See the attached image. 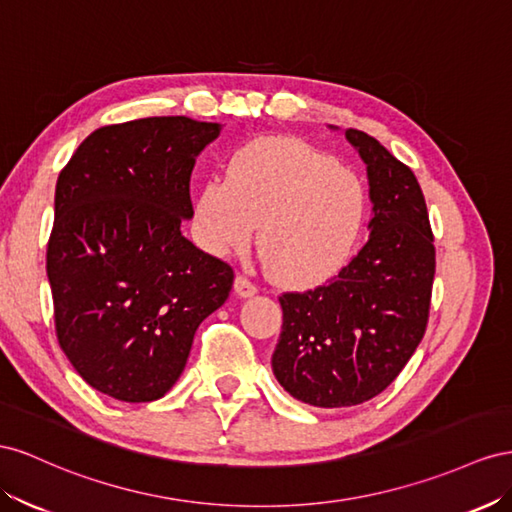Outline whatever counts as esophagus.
Wrapping results in <instances>:
<instances>
[{"label":"esophagus","mask_w":512,"mask_h":512,"mask_svg":"<svg viewBox=\"0 0 512 512\" xmlns=\"http://www.w3.org/2000/svg\"><path fill=\"white\" fill-rule=\"evenodd\" d=\"M233 289L240 298H253L257 294V287L246 279V276H236V283H233Z\"/></svg>","instance_id":"1"}]
</instances>
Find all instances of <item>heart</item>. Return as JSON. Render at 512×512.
I'll return each mask as SVG.
<instances>
[{
    "label": "heart",
    "mask_w": 512,
    "mask_h": 512,
    "mask_svg": "<svg viewBox=\"0 0 512 512\" xmlns=\"http://www.w3.org/2000/svg\"><path fill=\"white\" fill-rule=\"evenodd\" d=\"M201 240L223 257L253 240L281 283L330 279L352 255L367 218L358 175L330 154L291 137L255 139L231 156L227 178L197 195Z\"/></svg>",
    "instance_id": "heart-1"
}]
</instances>
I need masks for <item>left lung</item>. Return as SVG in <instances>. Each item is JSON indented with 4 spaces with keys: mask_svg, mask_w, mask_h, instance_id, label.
Masks as SVG:
<instances>
[{
    "mask_svg": "<svg viewBox=\"0 0 512 512\" xmlns=\"http://www.w3.org/2000/svg\"><path fill=\"white\" fill-rule=\"evenodd\" d=\"M345 139L367 165L369 240L326 285L279 298L283 330L272 354L279 384L315 407L358 405L394 382L425 337L435 274L416 175L362 130H345Z\"/></svg>",
    "mask_w": 512,
    "mask_h": 512,
    "instance_id": "8db88e82",
    "label": "left lung"
}]
</instances>
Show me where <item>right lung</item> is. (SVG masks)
Returning <instances> with one entry per match:
<instances>
[{
  "instance_id": "obj_1",
  "label": "right lung",
  "mask_w": 512,
  "mask_h": 512,
  "mask_svg": "<svg viewBox=\"0 0 512 512\" xmlns=\"http://www.w3.org/2000/svg\"><path fill=\"white\" fill-rule=\"evenodd\" d=\"M223 126L184 115L102 126L55 186L47 276L55 330L87 384L156 401L178 382L199 324L229 298L233 270L188 242V184Z\"/></svg>"
}]
</instances>
